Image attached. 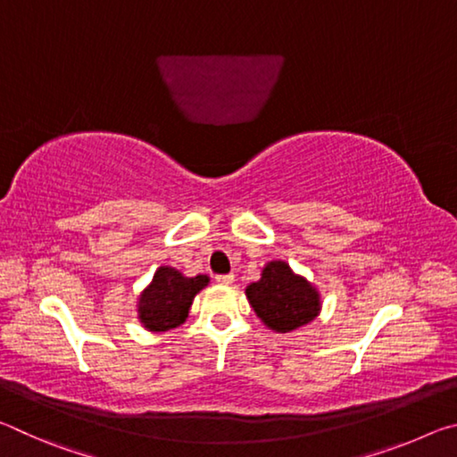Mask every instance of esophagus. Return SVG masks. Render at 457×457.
Segmentation results:
<instances>
[{"mask_svg":"<svg viewBox=\"0 0 457 457\" xmlns=\"http://www.w3.org/2000/svg\"><path fill=\"white\" fill-rule=\"evenodd\" d=\"M234 280H236V276H234V274H220V276H215V282L221 284V286H229V284H234Z\"/></svg>","mask_w":457,"mask_h":457,"instance_id":"34e87169","label":"esophagus"}]
</instances>
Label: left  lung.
I'll list each match as a JSON object with an SVG mask.
<instances>
[{"label": "left lung", "instance_id": "1", "mask_svg": "<svg viewBox=\"0 0 457 457\" xmlns=\"http://www.w3.org/2000/svg\"><path fill=\"white\" fill-rule=\"evenodd\" d=\"M253 312L276 332H290L312 322L320 312V294L282 260L268 262L262 278L245 288Z\"/></svg>", "mask_w": 457, "mask_h": 457}]
</instances>
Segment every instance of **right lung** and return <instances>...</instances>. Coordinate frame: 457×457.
<instances>
[{"mask_svg":"<svg viewBox=\"0 0 457 457\" xmlns=\"http://www.w3.org/2000/svg\"><path fill=\"white\" fill-rule=\"evenodd\" d=\"M207 284L210 278L204 274L187 278L171 266H161L138 298V320L153 332L177 328L187 319L195 294Z\"/></svg>","mask_w":457,"mask_h":457,"instance_id":"right-lung-1","label":"right lung"}]
</instances>
